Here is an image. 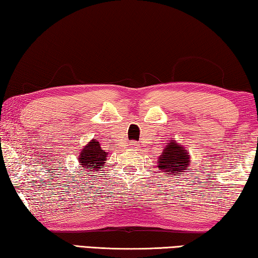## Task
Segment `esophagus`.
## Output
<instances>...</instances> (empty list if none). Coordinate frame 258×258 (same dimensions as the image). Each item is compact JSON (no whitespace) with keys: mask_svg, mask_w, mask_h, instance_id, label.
I'll return each mask as SVG.
<instances>
[{"mask_svg":"<svg viewBox=\"0 0 258 258\" xmlns=\"http://www.w3.org/2000/svg\"><path fill=\"white\" fill-rule=\"evenodd\" d=\"M130 147H132V148H135V147H137V143H131V145H130Z\"/></svg>","mask_w":258,"mask_h":258,"instance_id":"obj_1","label":"esophagus"}]
</instances>
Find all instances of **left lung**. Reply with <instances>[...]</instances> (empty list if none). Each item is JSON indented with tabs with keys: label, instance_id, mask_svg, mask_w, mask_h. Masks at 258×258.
Instances as JSON below:
<instances>
[{
	"label": "left lung",
	"instance_id": "1",
	"mask_svg": "<svg viewBox=\"0 0 258 258\" xmlns=\"http://www.w3.org/2000/svg\"><path fill=\"white\" fill-rule=\"evenodd\" d=\"M190 158L189 151L184 147H182L175 140L169 139L168 143H166L163 154L158 157L157 167L167 176L181 175L189 168L191 164Z\"/></svg>",
	"mask_w": 258,
	"mask_h": 258
}]
</instances>
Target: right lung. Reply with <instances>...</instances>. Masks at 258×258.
Wrapping results in <instances>:
<instances>
[{"label":"right lung","instance_id":"right-lung-1","mask_svg":"<svg viewBox=\"0 0 258 258\" xmlns=\"http://www.w3.org/2000/svg\"><path fill=\"white\" fill-rule=\"evenodd\" d=\"M108 152L104 151L98 140L92 139L86 146L82 148L78 156V163L81 168H85L87 174L101 171V168L106 166Z\"/></svg>","mask_w":258,"mask_h":258}]
</instances>
